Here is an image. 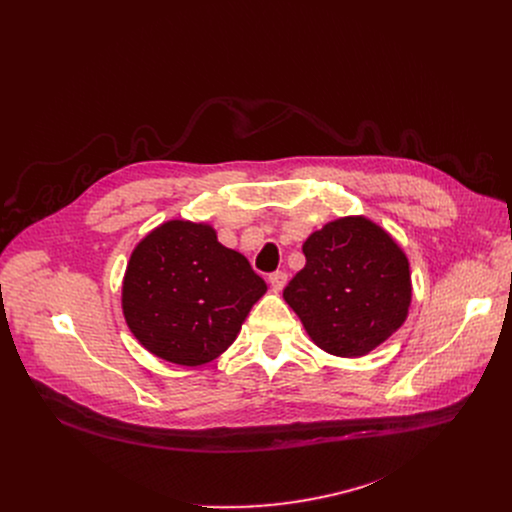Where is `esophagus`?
<instances>
[{"instance_id": "esophagus-1", "label": "esophagus", "mask_w": 512, "mask_h": 512, "mask_svg": "<svg viewBox=\"0 0 512 512\" xmlns=\"http://www.w3.org/2000/svg\"><path fill=\"white\" fill-rule=\"evenodd\" d=\"M285 283H287V273L275 271V273L269 275V285H271V289L275 291V294H279V291L285 287Z\"/></svg>"}]
</instances>
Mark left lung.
<instances>
[{
  "label": "left lung",
  "mask_w": 512,
  "mask_h": 512,
  "mask_svg": "<svg viewBox=\"0 0 512 512\" xmlns=\"http://www.w3.org/2000/svg\"><path fill=\"white\" fill-rule=\"evenodd\" d=\"M306 267L283 289L285 304L328 354L358 358L391 338L411 308V271L401 245L364 214L314 231Z\"/></svg>",
  "instance_id": "1"
}]
</instances>
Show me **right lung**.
<instances>
[{
  "label": "right lung",
  "instance_id": "add662e5",
  "mask_svg": "<svg viewBox=\"0 0 512 512\" xmlns=\"http://www.w3.org/2000/svg\"><path fill=\"white\" fill-rule=\"evenodd\" d=\"M265 291L249 261L218 243L212 225L172 218L131 251L121 310L150 354L180 367H202L235 342Z\"/></svg>",
  "mask_w": 512,
  "mask_h": 512
}]
</instances>
